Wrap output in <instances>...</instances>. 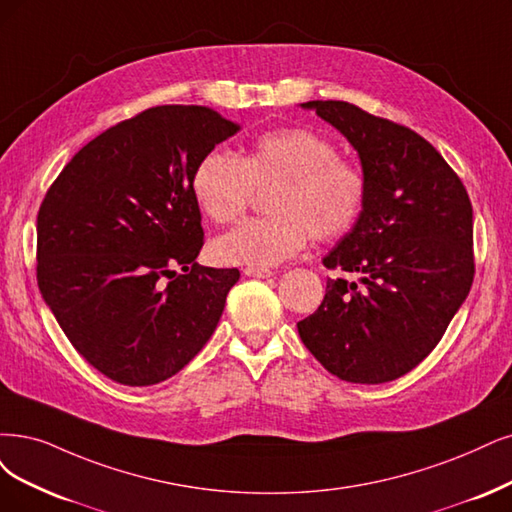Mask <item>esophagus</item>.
Returning <instances> with one entry per match:
<instances>
[{
    "instance_id": "34e87169",
    "label": "esophagus",
    "mask_w": 512,
    "mask_h": 512,
    "mask_svg": "<svg viewBox=\"0 0 512 512\" xmlns=\"http://www.w3.org/2000/svg\"><path fill=\"white\" fill-rule=\"evenodd\" d=\"M274 272L268 270V268H255V266H249L244 268V276H251V278H270Z\"/></svg>"
}]
</instances>
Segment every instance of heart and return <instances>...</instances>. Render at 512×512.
Returning <instances> with one entry per match:
<instances>
[{"label":"heart","mask_w":512,"mask_h":512,"mask_svg":"<svg viewBox=\"0 0 512 512\" xmlns=\"http://www.w3.org/2000/svg\"><path fill=\"white\" fill-rule=\"evenodd\" d=\"M257 192L270 219L244 221L213 242V255L230 266L270 268L295 257L308 236H344L363 213V170L337 158V147L308 128H280L257 137L246 156L211 149L198 162L192 192L215 223H232Z\"/></svg>","instance_id":"b5f03b06"}]
</instances>
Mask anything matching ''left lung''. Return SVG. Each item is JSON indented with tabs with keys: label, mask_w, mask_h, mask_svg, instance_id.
I'll list each match as a JSON object with an SVG mask.
<instances>
[{
	"label": "left lung",
	"mask_w": 512,
	"mask_h": 512,
	"mask_svg": "<svg viewBox=\"0 0 512 512\" xmlns=\"http://www.w3.org/2000/svg\"><path fill=\"white\" fill-rule=\"evenodd\" d=\"M299 107L342 132L367 181L361 217L323 259L358 282L329 278L323 304L297 323L299 337L339 380L392 382L434 350L468 297L470 198L418 132L344 101Z\"/></svg>",
	"instance_id": "8db88e82"
}]
</instances>
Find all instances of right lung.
<instances>
[{
	"mask_svg": "<svg viewBox=\"0 0 512 512\" xmlns=\"http://www.w3.org/2000/svg\"><path fill=\"white\" fill-rule=\"evenodd\" d=\"M238 130L211 107H151L84 145L48 189L37 285L73 348L109 380L164 382L217 329L240 272L196 263L204 232L192 177Z\"/></svg>",
	"mask_w": 512,
	"mask_h": 512,
	"instance_id": "right-lung-1",
	"label": "right lung"
}]
</instances>
